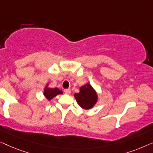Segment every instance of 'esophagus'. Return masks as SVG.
Returning <instances> with one entry per match:
<instances>
[{
    "label": "esophagus",
    "mask_w": 153,
    "mask_h": 153,
    "mask_svg": "<svg viewBox=\"0 0 153 153\" xmlns=\"http://www.w3.org/2000/svg\"><path fill=\"white\" fill-rule=\"evenodd\" d=\"M64 93L66 94H71V89H64Z\"/></svg>",
    "instance_id": "34e87169"
}]
</instances>
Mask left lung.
I'll list each match as a JSON object with an SVG mask.
<instances>
[{"label": "left lung", "instance_id": "left-lung-1", "mask_svg": "<svg viewBox=\"0 0 153 153\" xmlns=\"http://www.w3.org/2000/svg\"><path fill=\"white\" fill-rule=\"evenodd\" d=\"M74 97L77 104L85 109L92 108L98 101L97 93L89 83L82 86L79 92L75 94Z\"/></svg>", "mask_w": 153, "mask_h": 153}]
</instances>
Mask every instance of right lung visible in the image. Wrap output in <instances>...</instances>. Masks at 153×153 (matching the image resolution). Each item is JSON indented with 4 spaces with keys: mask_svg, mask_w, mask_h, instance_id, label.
Here are the masks:
<instances>
[{
    "mask_svg": "<svg viewBox=\"0 0 153 153\" xmlns=\"http://www.w3.org/2000/svg\"><path fill=\"white\" fill-rule=\"evenodd\" d=\"M63 92H62V90H60L58 88H49L48 87V85H46V87H45L44 91V95L45 97L47 98V100L49 101L51 100V99H53L56 96H57L58 94H62Z\"/></svg>",
    "mask_w": 153,
    "mask_h": 153,
    "instance_id": "1",
    "label": "right lung"
}]
</instances>
